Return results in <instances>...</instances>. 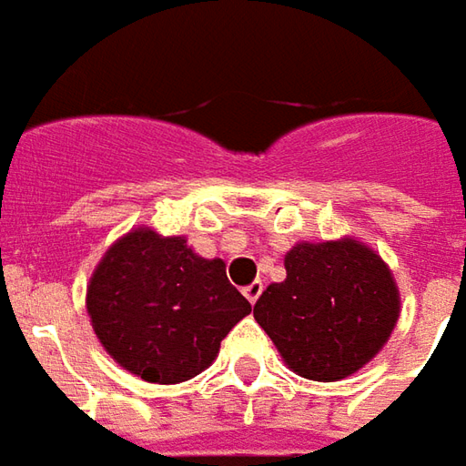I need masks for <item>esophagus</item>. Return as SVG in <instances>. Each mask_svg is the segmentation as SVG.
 <instances>
[{"label":"esophagus","instance_id":"1","mask_svg":"<svg viewBox=\"0 0 466 466\" xmlns=\"http://www.w3.org/2000/svg\"><path fill=\"white\" fill-rule=\"evenodd\" d=\"M262 289H265L262 279H255L252 285H247V288H244V298H247V300L255 305V302L259 300V295H262Z\"/></svg>","mask_w":466,"mask_h":466}]
</instances>
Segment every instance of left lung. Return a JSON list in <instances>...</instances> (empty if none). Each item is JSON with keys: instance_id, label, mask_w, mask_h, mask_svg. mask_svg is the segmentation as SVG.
<instances>
[{"instance_id": "1", "label": "left lung", "mask_w": 466, "mask_h": 466, "mask_svg": "<svg viewBox=\"0 0 466 466\" xmlns=\"http://www.w3.org/2000/svg\"><path fill=\"white\" fill-rule=\"evenodd\" d=\"M285 282H272L257 300L255 320L298 376L346 379L386 346L401 300L370 247L300 242L285 255Z\"/></svg>"}]
</instances>
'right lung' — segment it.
Wrapping results in <instances>:
<instances>
[{"label": "right lung", "instance_id": "right-lung-1", "mask_svg": "<svg viewBox=\"0 0 466 466\" xmlns=\"http://www.w3.org/2000/svg\"><path fill=\"white\" fill-rule=\"evenodd\" d=\"M86 302L103 348L148 383H181L209 369L227 333L252 312L222 259L148 227L106 252Z\"/></svg>", "mask_w": 466, "mask_h": 466}]
</instances>
